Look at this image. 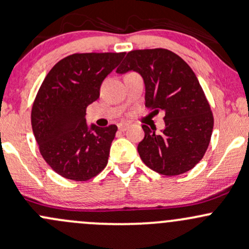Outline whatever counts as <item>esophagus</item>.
<instances>
[{"label": "esophagus", "mask_w": 249, "mask_h": 249, "mask_svg": "<svg viewBox=\"0 0 249 249\" xmlns=\"http://www.w3.org/2000/svg\"><path fill=\"white\" fill-rule=\"evenodd\" d=\"M127 127H129V124H126V123L118 124V129H119V131H125V130H127Z\"/></svg>", "instance_id": "obj_1"}]
</instances>
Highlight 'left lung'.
Instances as JSON below:
<instances>
[{
  "label": "left lung",
  "instance_id": "8db88e82",
  "mask_svg": "<svg viewBox=\"0 0 249 249\" xmlns=\"http://www.w3.org/2000/svg\"><path fill=\"white\" fill-rule=\"evenodd\" d=\"M130 70L143 77L145 106L164 111L166 127L160 133L142 125L141 159L162 175L188 172L203 159L213 129V112L197 76L181 57L166 49L127 52L117 72Z\"/></svg>",
  "mask_w": 249,
  "mask_h": 249
}]
</instances>
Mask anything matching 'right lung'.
<instances>
[{"instance_id": "obj_1", "label": "right lung", "mask_w": 249, "mask_h": 249, "mask_svg": "<svg viewBox=\"0 0 249 249\" xmlns=\"http://www.w3.org/2000/svg\"><path fill=\"white\" fill-rule=\"evenodd\" d=\"M125 52L74 53L52 68L35 99L31 123L39 151L57 174L74 181L96 177L108 162L118 127L88 126L86 109Z\"/></svg>"}]
</instances>
